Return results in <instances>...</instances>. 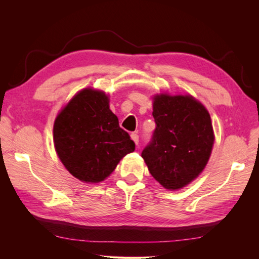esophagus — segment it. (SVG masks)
<instances>
[{
  "label": "esophagus",
  "instance_id": "34e87169",
  "mask_svg": "<svg viewBox=\"0 0 259 259\" xmlns=\"http://www.w3.org/2000/svg\"><path fill=\"white\" fill-rule=\"evenodd\" d=\"M131 138H132L133 142H134L136 145H138L139 137H138V135H137V134H135V133H132V134H131Z\"/></svg>",
  "mask_w": 259,
  "mask_h": 259
}]
</instances>
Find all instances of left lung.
Segmentation results:
<instances>
[{
	"label": "left lung",
	"instance_id": "obj_1",
	"mask_svg": "<svg viewBox=\"0 0 259 259\" xmlns=\"http://www.w3.org/2000/svg\"><path fill=\"white\" fill-rule=\"evenodd\" d=\"M152 106L156 128L142 156L162 187L183 189L199 177L210 158L215 142L210 115L190 94H155Z\"/></svg>",
	"mask_w": 259,
	"mask_h": 259
}]
</instances>
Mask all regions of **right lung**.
<instances>
[{"label": "right lung", "instance_id": "right-lung-1", "mask_svg": "<svg viewBox=\"0 0 259 259\" xmlns=\"http://www.w3.org/2000/svg\"><path fill=\"white\" fill-rule=\"evenodd\" d=\"M105 92L86 88L61 108L54 122L55 150L66 169L80 182H104L135 144L119 126Z\"/></svg>", "mask_w": 259, "mask_h": 259}]
</instances>
